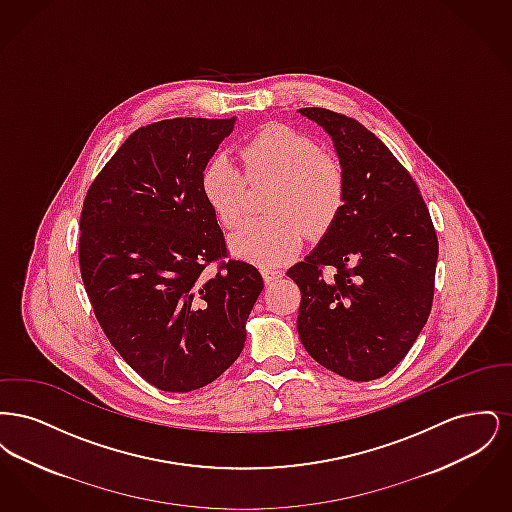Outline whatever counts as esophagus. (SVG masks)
Returning a JSON list of instances; mask_svg holds the SVG:
<instances>
[{
  "mask_svg": "<svg viewBox=\"0 0 512 512\" xmlns=\"http://www.w3.org/2000/svg\"><path fill=\"white\" fill-rule=\"evenodd\" d=\"M282 276L280 270H263V278H265V284H272L274 280H278Z\"/></svg>",
  "mask_w": 512,
  "mask_h": 512,
  "instance_id": "34e87169",
  "label": "esophagus"
}]
</instances>
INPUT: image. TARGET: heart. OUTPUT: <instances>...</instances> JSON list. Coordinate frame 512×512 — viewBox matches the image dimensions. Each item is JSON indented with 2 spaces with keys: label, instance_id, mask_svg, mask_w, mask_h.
<instances>
[{
  "label": "heart",
  "instance_id": "obj_1",
  "mask_svg": "<svg viewBox=\"0 0 512 512\" xmlns=\"http://www.w3.org/2000/svg\"><path fill=\"white\" fill-rule=\"evenodd\" d=\"M244 171L230 157H213L201 172V194L222 226L234 228L253 186L274 182L268 219L247 220L232 236L230 251L259 267L292 259L309 236L330 230L345 201V172L338 157L318 149L305 134L282 124L267 126L240 149Z\"/></svg>",
  "mask_w": 512,
  "mask_h": 512
}]
</instances>
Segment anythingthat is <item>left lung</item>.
<instances>
[{
    "label": "left lung",
    "instance_id": "obj_1",
    "mask_svg": "<svg viewBox=\"0 0 512 512\" xmlns=\"http://www.w3.org/2000/svg\"><path fill=\"white\" fill-rule=\"evenodd\" d=\"M345 172L336 222L288 276L301 290L297 332L318 365L353 382L386 376L409 353L434 299L438 236L413 176L361 122L307 107ZM337 274L324 279L321 270Z\"/></svg>",
    "mask_w": 512,
    "mask_h": 512
}]
</instances>
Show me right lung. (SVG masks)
<instances>
[{
  "label": "right lung",
  "mask_w": 512,
  "mask_h": 512,
  "mask_svg": "<svg viewBox=\"0 0 512 512\" xmlns=\"http://www.w3.org/2000/svg\"><path fill=\"white\" fill-rule=\"evenodd\" d=\"M234 124L186 117L138 128L84 199V288L105 336L157 390L217 380L240 357L263 292L257 268L222 261L224 236L201 194V172Z\"/></svg>",
  "instance_id": "obj_1"
}]
</instances>
